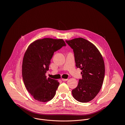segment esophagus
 Listing matches in <instances>:
<instances>
[{
  "label": "esophagus",
  "mask_w": 125,
  "mask_h": 125,
  "mask_svg": "<svg viewBox=\"0 0 125 125\" xmlns=\"http://www.w3.org/2000/svg\"><path fill=\"white\" fill-rule=\"evenodd\" d=\"M68 80V78H67V79H64V78H62V81H67Z\"/></svg>",
  "instance_id": "1"
}]
</instances>
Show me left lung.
Returning <instances> with one entry per match:
<instances>
[{"mask_svg":"<svg viewBox=\"0 0 125 125\" xmlns=\"http://www.w3.org/2000/svg\"><path fill=\"white\" fill-rule=\"evenodd\" d=\"M66 42L73 50L75 66L82 70V78L72 90L73 97L81 103L92 100L100 91L105 73L103 58L97 48L82 38Z\"/></svg>","mask_w":125,"mask_h":125,"instance_id":"8db88e82","label":"left lung"}]
</instances>
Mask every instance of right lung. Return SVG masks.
<instances>
[{
  "label": "right lung",
  "mask_w": 125,
  "mask_h": 125,
  "mask_svg": "<svg viewBox=\"0 0 125 125\" xmlns=\"http://www.w3.org/2000/svg\"><path fill=\"white\" fill-rule=\"evenodd\" d=\"M66 45L62 39L37 40L27 48L23 59L22 75L27 90L34 99L41 102L51 101L59 83L47 78L46 73L54 52Z\"/></svg>",
  "instance_id": "1"
}]
</instances>
